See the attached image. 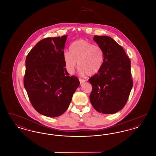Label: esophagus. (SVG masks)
Masks as SVG:
<instances>
[{"instance_id":"esophagus-1","label":"esophagus","mask_w":156,"mask_h":156,"mask_svg":"<svg viewBox=\"0 0 156 156\" xmlns=\"http://www.w3.org/2000/svg\"><path fill=\"white\" fill-rule=\"evenodd\" d=\"M79 80H80V82L81 83H83V82H85V80H83V79H81V78H79Z\"/></svg>"}]
</instances>
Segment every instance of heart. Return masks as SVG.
I'll use <instances>...</instances> for the list:
<instances>
[{"mask_svg":"<svg viewBox=\"0 0 156 156\" xmlns=\"http://www.w3.org/2000/svg\"><path fill=\"white\" fill-rule=\"evenodd\" d=\"M63 58L67 71L73 74L78 62L80 73L89 76L96 74L101 70L104 61L102 48L94 45L85 40L73 42L69 47V52L64 53Z\"/></svg>","mask_w":156,"mask_h":156,"instance_id":"obj_1","label":"heart"}]
</instances>
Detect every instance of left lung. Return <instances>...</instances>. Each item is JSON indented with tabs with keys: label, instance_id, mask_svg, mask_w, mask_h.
Wrapping results in <instances>:
<instances>
[{
	"label": "left lung",
	"instance_id": "8db88e82",
	"mask_svg": "<svg viewBox=\"0 0 156 156\" xmlns=\"http://www.w3.org/2000/svg\"><path fill=\"white\" fill-rule=\"evenodd\" d=\"M94 40L104 51V61L99 73L88 80L92 87L90 101L98 112L113 114L125 106L133 85L130 60L111 37L95 36Z\"/></svg>",
	"mask_w": 156,
	"mask_h": 156
}]
</instances>
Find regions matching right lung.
<instances>
[{
  "label": "right lung",
  "instance_id": "right-lung-1",
  "mask_svg": "<svg viewBox=\"0 0 156 156\" xmlns=\"http://www.w3.org/2000/svg\"><path fill=\"white\" fill-rule=\"evenodd\" d=\"M67 36L38 42L26 58L24 86L39 113L54 118L66 111L80 82L68 76L63 58Z\"/></svg>",
  "mask_w": 156,
  "mask_h": 156
}]
</instances>
